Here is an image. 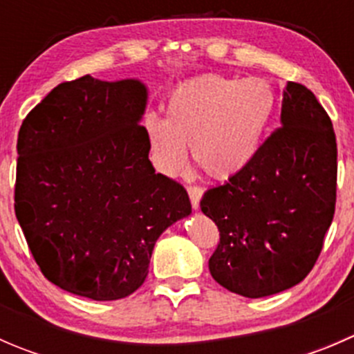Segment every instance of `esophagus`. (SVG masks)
Listing matches in <instances>:
<instances>
[{
	"mask_svg": "<svg viewBox=\"0 0 354 354\" xmlns=\"http://www.w3.org/2000/svg\"><path fill=\"white\" fill-rule=\"evenodd\" d=\"M188 195H190L192 207L197 210L200 207V198H202V195H203V188L197 187V185H190V187H188Z\"/></svg>",
	"mask_w": 354,
	"mask_h": 354,
	"instance_id": "1",
	"label": "esophagus"
}]
</instances>
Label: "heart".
<instances>
[{
	"mask_svg": "<svg viewBox=\"0 0 354 354\" xmlns=\"http://www.w3.org/2000/svg\"><path fill=\"white\" fill-rule=\"evenodd\" d=\"M276 113V94L260 78L203 75L180 85L166 102V120L145 114L152 159L176 173L190 144L195 166L212 180H230L259 156Z\"/></svg>",
	"mask_w": 354,
	"mask_h": 354,
	"instance_id": "heart-1",
	"label": "heart"
}]
</instances>
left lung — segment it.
Wrapping results in <instances>:
<instances>
[{"label":"left lung","instance_id":"obj_1","mask_svg":"<svg viewBox=\"0 0 354 354\" xmlns=\"http://www.w3.org/2000/svg\"><path fill=\"white\" fill-rule=\"evenodd\" d=\"M335 187L337 144L329 114L305 85L288 82L281 127L245 171L200 200L219 230L209 259L214 279L246 298L301 283L322 252Z\"/></svg>","mask_w":354,"mask_h":354}]
</instances>
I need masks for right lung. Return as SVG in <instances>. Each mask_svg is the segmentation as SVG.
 I'll list each match as a JSON object with an SVG mask.
<instances>
[{
    "label": "right lung",
    "mask_w": 354,
    "mask_h": 354,
    "mask_svg": "<svg viewBox=\"0 0 354 354\" xmlns=\"http://www.w3.org/2000/svg\"><path fill=\"white\" fill-rule=\"evenodd\" d=\"M138 80L85 75L53 88L17 140L15 214L46 279L111 301L149 274L167 226L192 212L183 185L156 173Z\"/></svg>",
    "instance_id": "add662e5"
}]
</instances>
